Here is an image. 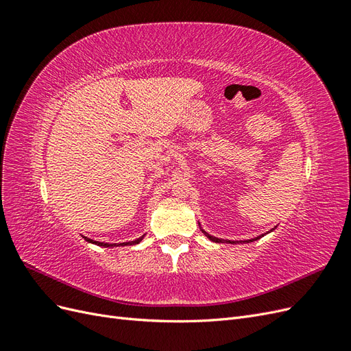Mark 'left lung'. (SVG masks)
Masks as SVG:
<instances>
[{"label": "left lung", "instance_id": "left-lung-1", "mask_svg": "<svg viewBox=\"0 0 351 351\" xmlns=\"http://www.w3.org/2000/svg\"><path fill=\"white\" fill-rule=\"evenodd\" d=\"M205 232V231H204ZM206 234V232H205ZM263 236V234H262ZM261 236V237H262ZM206 237L209 239V240H212V241H215V243H226V240H221V239H217V237H212V236H209V234H206ZM261 237H256V239H253V240H249V241H254V240H258V239H261ZM227 243H231V244H234V243H237V241H231V240H227Z\"/></svg>", "mask_w": 351, "mask_h": 351}]
</instances>
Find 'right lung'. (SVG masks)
I'll return each instance as SVG.
<instances>
[{
  "instance_id": "add662e5",
  "label": "right lung",
  "mask_w": 351,
  "mask_h": 351,
  "mask_svg": "<svg viewBox=\"0 0 351 351\" xmlns=\"http://www.w3.org/2000/svg\"><path fill=\"white\" fill-rule=\"evenodd\" d=\"M143 237H141V239H137V240H134V241H127V243H120V246H129V244H136V243H139L141 240H142ZM84 240L86 241H89V243H95V244H98V246H104V247H115V246H119V244H110V243H101V241H93V240H90V239H88V237H84Z\"/></svg>"
}]
</instances>
